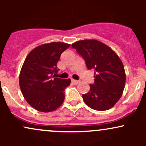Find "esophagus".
Segmentation results:
<instances>
[{
  "instance_id": "34e87169",
  "label": "esophagus",
  "mask_w": 146,
  "mask_h": 146,
  "mask_svg": "<svg viewBox=\"0 0 146 146\" xmlns=\"http://www.w3.org/2000/svg\"><path fill=\"white\" fill-rule=\"evenodd\" d=\"M71 82L74 85H77L80 83V81H78V80H72Z\"/></svg>"
}]
</instances>
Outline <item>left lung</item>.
<instances>
[{"instance_id":"1","label":"left lung","mask_w":146,"mask_h":146,"mask_svg":"<svg viewBox=\"0 0 146 146\" xmlns=\"http://www.w3.org/2000/svg\"><path fill=\"white\" fill-rule=\"evenodd\" d=\"M73 48L84 59L88 69H94L95 82L82 95L85 104L95 110H106L117 104L123 94L125 73L117 53L97 40L75 42Z\"/></svg>"}]
</instances>
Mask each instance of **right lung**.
I'll use <instances>...</instances> for the list:
<instances>
[{
  "label": "right lung",
  "instance_id": "obj_1",
  "mask_svg": "<svg viewBox=\"0 0 146 146\" xmlns=\"http://www.w3.org/2000/svg\"><path fill=\"white\" fill-rule=\"evenodd\" d=\"M70 44L53 42L37 46L25 58L19 75L23 97L33 108L43 113L56 110L64 100L70 79L56 78L57 63Z\"/></svg>",
  "mask_w": 146,
  "mask_h": 146
}]
</instances>
